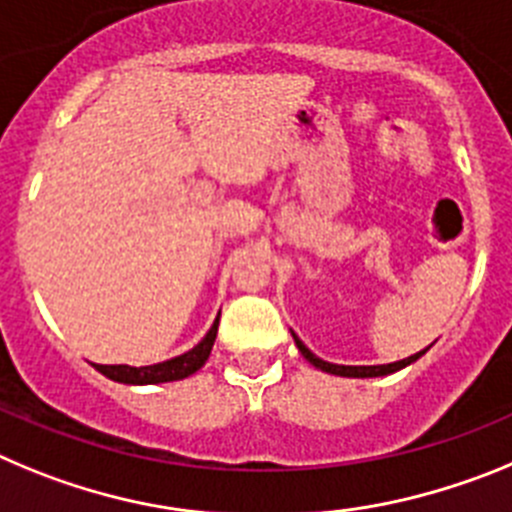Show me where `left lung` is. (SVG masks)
<instances>
[{
    "label": "left lung",
    "mask_w": 512,
    "mask_h": 512,
    "mask_svg": "<svg viewBox=\"0 0 512 512\" xmlns=\"http://www.w3.org/2000/svg\"><path fill=\"white\" fill-rule=\"evenodd\" d=\"M290 334H293V331H290ZM293 342H296L298 352L306 357V362H311L316 370L329 372V375H339V377H385V375H393V372H398V370H403V367L413 365L416 359H421L423 354L428 352V347H426V349H421V352L411 354V357L398 359V362H390V365H359L357 367V365H334V362H326V359L316 357V354H313L311 349H308L296 334H293Z\"/></svg>",
    "instance_id": "left-lung-1"
}]
</instances>
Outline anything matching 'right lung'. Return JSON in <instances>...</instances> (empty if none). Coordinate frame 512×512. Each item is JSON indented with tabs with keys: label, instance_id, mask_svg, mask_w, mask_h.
<instances>
[{
	"label": "right lung",
	"instance_id": "right-lung-1",
	"mask_svg": "<svg viewBox=\"0 0 512 512\" xmlns=\"http://www.w3.org/2000/svg\"><path fill=\"white\" fill-rule=\"evenodd\" d=\"M222 313V311H219ZM216 329H219V316H216L214 326L209 329V334L201 339L199 344L188 352L178 354L173 359H165L158 365H145V367H130V365H96V370L104 377L114 382H124V385H158V382H173L183 380V377L199 372L209 359L211 347H214Z\"/></svg>",
	"mask_w": 512,
	"mask_h": 512
}]
</instances>
